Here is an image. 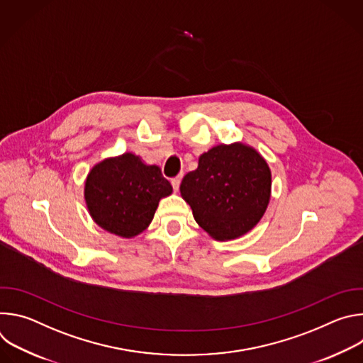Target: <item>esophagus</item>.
I'll return each instance as SVG.
<instances>
[{"label":"esophagus","instance_id":"1","mask_svg":"<svg viewBox=\"0 0 363 363\" xmlns=\"http://www.w3.org/2000/svg\"><path fill=\"white\" fill-rule=\"evenodd\" d=\"M181 179H182V177L179 175V177H175V178H172L171 179V184H172V188H174V191H178L179 189V185H181Z\"/></svg>","mask_w":363,"mask_h":363}]
</instances>
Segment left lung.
<instances>
[{
  "mask_svg": "<svg viewBox=\"0 0 363 363\" xmlns=\"http://www.w3.org/2000/svg\"><path fill=\"white\" fill-rule=\"evenodd\" d=\"M179 189L202 230L220 241L234 240L264 216L272 172L255 149L218 145L201 155L198 168L184 177Z\"/></svg>",
  "mask_w": 363,
  "mask_h": 363,
  "instance_id": "1",
  "label": "left lung"
}]
</instances>
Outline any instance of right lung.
Wrapping results in <instances>:
<instances>
[{
  "label": "right lung",
  "mask_w": 363,
  "mask_h": 363,
  "mask_svg": "<svg viewBox=\"0 0 363 363\" xmlns=\"http://www.w3.org/2000/svg\"><path fill=\"white\" fill-rule=\"evenodd\" d=\"M171 192L172 186L160 167L145 165L133 153L93 167L84 186L94 223L123 238L140 234L150 224L160 199Z\"/></svg>",
  "instance_id": "add662e5"
}]
</instances>
